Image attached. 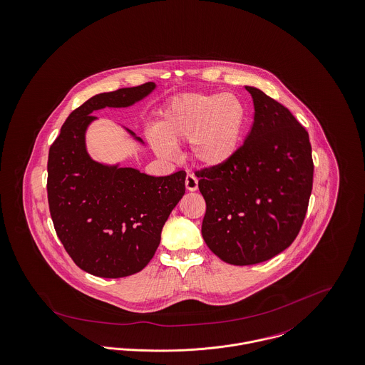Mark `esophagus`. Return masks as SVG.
<instances>
[{"mask_svg":"<svg viewBox=\"0 0 365 365\" xmlns=\"http://www.w3.org/2000/svg\"><path fill=\"white\" fill-rule=\"evenodd\" d=\"M185 185H186V189H187L189 192H195V190H197L199 180H197V178L195 176V173H187V175H186Z\"/></svg>","mask_w":365,"mask_h":365,"instance_id":"obj_1","label":"esophagus"}]
</instances>
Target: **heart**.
<instances>
[{"label": "heart", "instance_id": "b5f03b06", "mask_svg": "<svg viewBox=\"0 0 365 365\" xmlns=\"http://www.w3.org/2000/svg\"><path fill=\"white\" fill-rule=\"evenodd\" d=\"M246 120V108L235 93L185 95L163 110L151 143L163 157L182 143H192L193 158L202 166L217 168L240 150Z\"/></svg>", "mask_w": 365, "mask_h": 365}]
</instances>
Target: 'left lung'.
Masks as SVG:
<instances>
[{
    "mask_svg": "<svg viewBox=\"0 0 365 365\" xmlns=\"http://www.w3.org/2000/svg\"><path fill=\"white\" fill-rule=\"evenodd\" d=\"M252 127L231 161L196 170L205 200L202 234L221 260L249 266L272 259L297 238L314 182L307 128L257 88Z\"/></svg>",
    "mask_w": 365,
    "mask_h": 365,
    "instance_id": "1",
    "label": "left lung"
}]
</instances>
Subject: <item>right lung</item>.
<instances>
[{
    "label": "right lung",
    "mask_w": 365,
    "mask_h": 365,
    "mask_svg": "<svg viewBox=\"0 0 365 365\" xmlns=\"http://www.w3.org/2000/svg\"><path fill=\"white\" fill-rule=\"evenodd\" d=\"M154 88V82H145L92 96L71 112L48 150L47 200L54 230L74 263L98 277L141 272L155 255L165 221L185 195V170L148 176L133 168L95 163L85 150L93 110L130 106Z\"/></svg>",
    "instance_id": "add662e5"
}]
</instances>
